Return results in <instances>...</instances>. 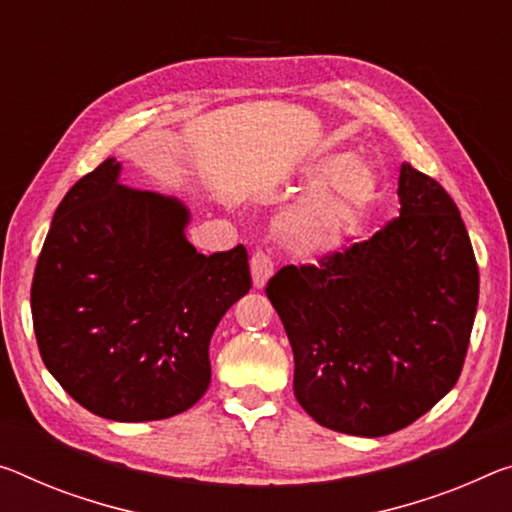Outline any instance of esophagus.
Instances as JSON below:
<instances>
[{
  "mask_svg": "<svg viewBox=\"0 0 512 512\" xmlns=\"http://www.w3.org/2000/svg\"><path fill=\"white\" fill-rule=\"evenodd\" d=\"M250 273H253L255 289H264L273 278V262L264 253H255L250 259Z\"/></svg>",
  "mask_w": 512,
  "mask_h": 512,
  "instance_id": "obj_1",
  "label": "esophagus"
}]
</instances>
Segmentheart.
<instances>
[{"instance_id": "heart-1", "label": "heart", "mask_w": 512, "mask_h": 512, "mask_svg": "<svg viewBox=\"0 0 512 512\" xmlns=\"http://www.w3.org/2000/svg\"><path fill=\"white\" fill-rule=\"evenodd\" d=\"M305 196L275 221L280 239L300 259H326L360 237L380 200V175L369 161L337 150L300 170Z\"/></svg>"}]
</instances>
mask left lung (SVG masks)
Returning <instances> with one entry per match:
<instances>
[{"mask_svg": "<svg viewBox=\"0 0 512 512\" xmlns=\"http://www.w3.org/2000/svg\"><path fill=\"white\" fill-rule=\"evenodd\" d=\"M401 212L369 241L285 266L266 296L294 351V394L346 435L401 431L446 396L465 362L478 266L456 202L410 164Z\"/></svg>", "mask_w": 512, "mask_h": 512, "instance_id": "left-lung-1", "label": "left lung"}]
</instances>
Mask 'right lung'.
<instances>
[{
    "label": "right lung",
    "mask_w": 512,
    "mask_h": 512,
    "mask_svg": "<svg viewBox=\"0 0 512 512\" xmlns=\"http://www.w3.org/2000/svg\"><path fill=\"white\" fill-rule=\"evenodd\" d=\"M120 175L109 157L56 207L31 316L47 371L79 405L111 421H157L207 392L209 342L248 294V255L198 253L189 207Z\"/></svg>",
    "instance_id": "add662e5"
}]
</instances>
